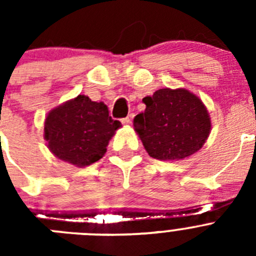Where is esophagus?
<instances>
[{
    "label": "esophagus",
    "mask_w": 256,
    "mask_h": 256,
    "mask_svg": "<svg viewBox=\"0 0 256 256\" xmlns=\"http://www.w3.org/2000/svg\"><path fill=\"white\" fill-rule=\"evenodd\" d=\"M132 119H133V114H130L126 118H124L123 119V124H126V126H130V123H132Z\"/></svg>",
    "instance_id": "obj_1"
}]
</instances>
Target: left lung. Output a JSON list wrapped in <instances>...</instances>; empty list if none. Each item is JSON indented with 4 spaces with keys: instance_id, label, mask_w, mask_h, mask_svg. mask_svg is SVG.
<instances>
[{
    "instance_id": "1",
    "label": "left lung",
    "mask_w": 256,
    "mask_h": 256,
    "mask_svg": "<svg viewBox=\"0 0 256 256\" xmlns=\"http://www.w3.org/2000/svg\"><path fill=\"white\" fill-rule=\"evenodd\" d=\"M142 101L146 108L136 115L133 126L151 158L183 160L204 146L212 120L195 94L186 88H162Z\"/></svg>"
}]
</instances>
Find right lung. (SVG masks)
<instances>
[{
  "instance_id": "1",
  "label": "right lung",
  "mask_w": 256,
  "mask_h": 256,
  "mask_svg": "<svg viewBox=\"0 0 256 256\" xmlns=\"http://www.w3.org/2000/svg\"><path fill=\"white\" fill-rule=\"evenodd\" d=\"M122 123L108 116V106L78 94L56 106L44 119V137L58 159L78 168L100 160Z\"/></svg>"
}]
</instances>
